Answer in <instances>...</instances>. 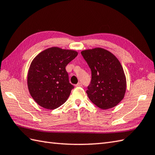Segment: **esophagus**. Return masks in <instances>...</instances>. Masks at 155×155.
<instances>
[{"instance_id": "obj_1", "label": "esophagus", "mask_w": 155, "mask_h": 155, "mask_svg": "<svg viewBox=\"0 0 155 155\" xmlns=\"http://www.w3.org/2000/svg\"><path fill=\"white\" fill-rule=\"evenodd\" d=\"M83 84H82L81 83H78L77 84H76V87H82Z\"/></svg>"}]
</instances>
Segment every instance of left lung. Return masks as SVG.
Segmentation results:
<instances>
[{"label":"left lung","instance_id":"1","mask_svg":"<svg viewBox=\"0 0 155 155\" xmlns=\"http://www.w3.org/2000/svg\"><path fill=\"white\" fill-rule=\"evenodd\" d=\"M91 71L87 87L89 99L102 109L113 108L124 98L126 77L119 61L105 49L95 48L81 52Z\"/></svg>","mask_w":155,"mask_h":155}]
</instances>
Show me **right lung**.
<instances>
[{
    "mask_svg": "<svg viewBox=\"0 0 155 155\" xmlns=\"http://www.w3.org/2000/svg\"><path fill=\"white\" fill-rule=\"evenodd\" d=\"M77 54V51L52 47L32 61L28 72V88L41 107L53 110L67 101L74 86L65 68Z\"/></svg>",
    "mask_w": 155,
    "mask_h": 155,
    "instance_id": "obj_1",
    "label": "right lung"
}]
</instances>
